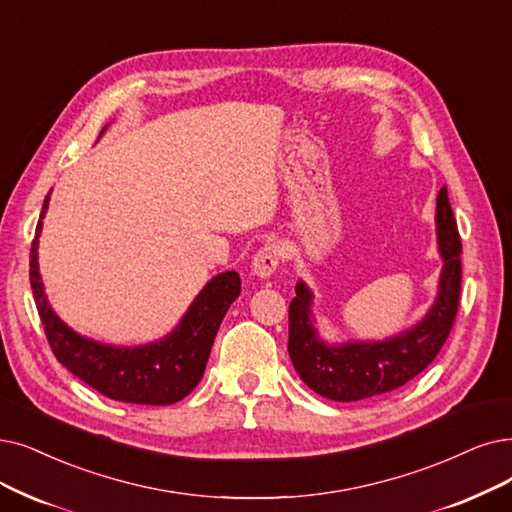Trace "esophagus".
Returning a JSON list of instances; mask_svg holds the SVG:
<instances>
[{
  "label": "esophagus",
  "instance_id": "esophagus-1",
  "mask_svg": "<svg viewBox=\"0 0 512 512\" xmlns=\"http://www.w3.org/2000/svg\"><path fill=\"white\" fill-rule=\"evenodd\" d=\"M279 258H281V252L275 243H267L262 245V248L254 254V260H252V269L258 277L267 279L271 277L277 267H279Z\"/></svg>",
  "mask_w": 512,
  "mask_h": 512
}]
</instances>
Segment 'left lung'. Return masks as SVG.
I'll return each mask as SVG.
<instances>
[{"mask_svg":"<svg viewBox=\"0 0 512 512\" xmlns=\"http://www.w3.org/2000/svg\"><path fill=\"white\" fill-rule=\"evenodd\" d=\"M437 235L443 256L439 296L416 327L391 340L327 346L313 327V296L302 281L296 283L288 351L298 376L317 395L332 401L384 395L397 391L433 363L454 327L462 285V241L445 187L437 197Z\"/></svg>","mask_w":512,"mask_h":512,"instance_id":"1","label":"left lung"}]
</instances>
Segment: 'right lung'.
I'll list each match as a JSON object with an SVG mask.
<instances>
[{
	"mask_svg": "<svg viewBox=\"0 0 512 512\" xmlns=\"http://www.w3.org/2000/svg\"><path fill=\"white\" fill-rule=\"evenodd\" d=\"M48 201L50 195L44 199V210L31 243L29 279L37 313L44 323L54 357L79 380L115 401L170 405L187 397L199 384L218 327L241 292L239 275L235 271L216 275L199 292L189 313L182 317L180 325L168 338L149 346H136V349L98 344L75 334L56 317L46 300L37 269V237L42 233V218Z\"/></svg>",
	"mask_w": 512,
	"mask_h": 512,
	"instance_id": "1",
	"label": "right lung"
}]
</instances>
